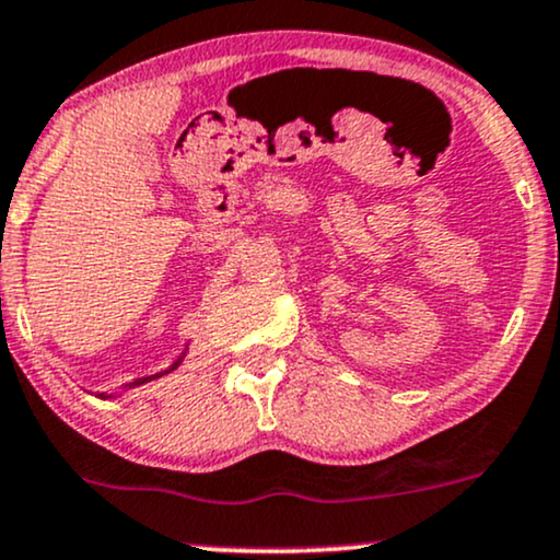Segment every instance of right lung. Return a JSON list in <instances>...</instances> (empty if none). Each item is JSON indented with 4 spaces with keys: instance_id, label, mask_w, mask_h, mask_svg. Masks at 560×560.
Instances as JSON below:
<instances>
[{
    "instance_id": "1",
    "label": "right lung",
    "mask_w": 560,
    "mask_h": 560,
    "mask_svg": "<svg viewBox=\"0 0 560 560\" xmlns=\"http://www.w3.org/2000/svg\"><path fill=\"white\" fill-rule=\"evenodd\" d=\"M187 349H190V345L185 347V352H182V354L177 357V360L172 362L170 368H166V370H161V373H156V375H145V378H138V381H132V383H125V386H122V394H125V390H132V388H138V386H145V383L156 381V378H161V375H170L172 370H177V368L182 365V360H185ZM122 394H96V396H98V399H117V396H122Z\"/></svg>"
}]
</instances>
